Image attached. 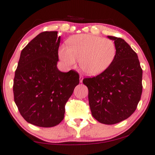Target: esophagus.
I'll use <instances>...</instances> for the list:
<instances>
[{"label": "esophagus", "mask_w": 155, "mask_h": 155, "mask_svg": "<svg viewBox=\"0 0 155 155\" xmlns=\"http://www.w3.org/2000/svg\"><path fill=\"white\" fill-rule=\"evenodd\" d=\"M83 79H84L83 76H82V75H80V82H82V80H83Z\"/></svg>", "instance_id": "1"}]
</instances>
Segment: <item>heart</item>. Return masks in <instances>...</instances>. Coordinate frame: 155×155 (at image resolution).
<instances>
[{
  "instance_id": "heart-1",
  "label": "heart",
  "mask_w": 155,
  "mask_h": 155,
  "mask_svg": "<svg viewBox=\"0 0 155 155\" xmlns=\"http://www.w3.org/2000/svg\"><path fill=\"white\" fill-rule=\"evenodd\" d=\"M116 54L114 42L99 36L82 34L68 40V46H61L58 56L65 66L73 68L80 61L84 73L96 75L107 70L114 62Z\"/></svg>"
}]
</instances>
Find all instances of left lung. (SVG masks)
Returning a JSON list of instances; mask_svg holds the SVG:
<instances>
[{"mask_svg":"<svg viewBox=\"0 0 155 155\" xmlns=\"http://www.w3.org/2000/svg\"><path fill=\"white\" fill-rule=\"evenodd\" d=\"M116 48L115 59L107 70L84 78L92 115L101 124H118L132 115L143 92V70L137 55L121 38L108 36Z\"/></svg>","mask_w":155,"mask_h":155,"instance_id":"obj_1","label":"left lung"}]
</instances>
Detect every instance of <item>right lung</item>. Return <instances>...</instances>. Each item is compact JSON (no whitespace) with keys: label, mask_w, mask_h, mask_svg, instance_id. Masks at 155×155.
<instances>
[{"label":"right lung","mask_w":155,"mask_h":155,"mask_svg":"<svg viewBox=\"0 0 155 155\" xmlns=\"http://www.w3.org/2000/svg\"><path fill=\"white\" fill-rule=\"evenodd\" d=\"M58 31H44L21 51L13 82L14 100L24 119L48 128L64 118L65 106L80 82L75 71L57 68L61 37Z\"/></svg>","instance_id":"add662e5"}]
</instances>
